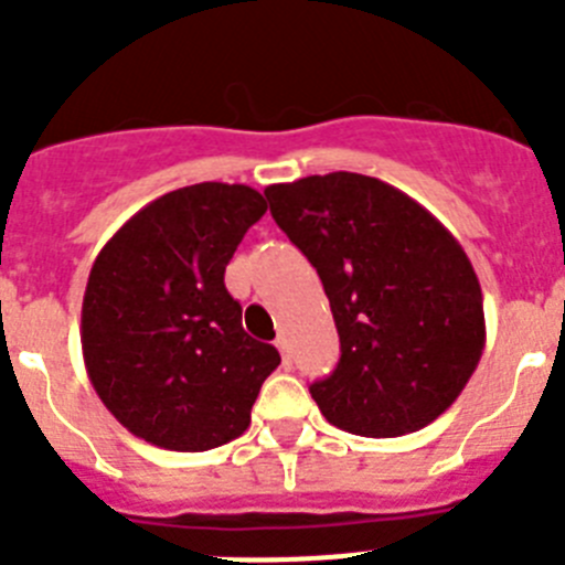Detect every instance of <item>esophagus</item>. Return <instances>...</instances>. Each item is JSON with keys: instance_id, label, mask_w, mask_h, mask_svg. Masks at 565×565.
Here are the masks:
<instances>
[{"instance_id": "esophagus-1", "label": "esophagus", "mask_w": 565, "mask_h": 565, "mask_svg": "<svg viewBox=\"0 0 565 565\" xmlns=\"http://www.w3.org/2000/svg\"><path fill=\"white\" fill-rule=\"evenodd\" d=\"M274 344H277L279 353H282V364H286V367H291V353H288V337H286V333H279V337L274 339Z\"/></svg>"}]
</instances>
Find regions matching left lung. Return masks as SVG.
<instances>
[{
    "instance_id": "obj_1",
    "label": "left lung",
    "mask_w": 565,
    "mask_h": 565,
    "mask_svg": "<svg viewBox=\"0 0 565 565\" xmlns=\"http://www.w3.org/2000/svg\"><path fill=\"white\" fill-rule=\"evenodd\" d=\"M271 217L317 268L339 331L337 371L311 384L322 416L393 438L436 422L481 362L476 268L422 203L356 172L266 189Z\"/></svg>"
}]
</instances>
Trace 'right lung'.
<instances>
[{
	"instance_id": "1",
	"label": "right lung",
	"mask_w": 565,
	"mask_h": 565,
	"mask_svg": "<svg viewBox=\"0 0 565 565\" xmlns=\"http://www.w3.org/2000/svg\"><path fill=\"white\" fill-rule=\"evenodd\" d=\"M266 209L243 183H194L147 203L98 252L82 302L84 367L132 436L203 452L248 430L279 353L243 331L223 274Z\"/></svg>"
}]
</instances>
